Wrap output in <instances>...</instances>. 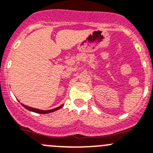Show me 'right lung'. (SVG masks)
Segmentation results:
<instances>
[{"label": "right lung", "mask_w": 153, "mask_h": 153, "mask_svg": "<svg viewBox=\"0 0 153 153\" xmlns=\"http://www.w3.org/2000/svg\"><path fill=\"white\" fill-rule=\"evenodd\" d=\"M22 106L25 107V109H28V110L31 111V112H36V113H40V114H47V113H50V112H54V111H56V110H58V109H59L62 106V105H60V106L57 107V108H55V109H51V110H41V109H35V108H31V107L27 106V105H24V104H22Z\"/></svg>", "instance_id": "1"}]
</instances>
